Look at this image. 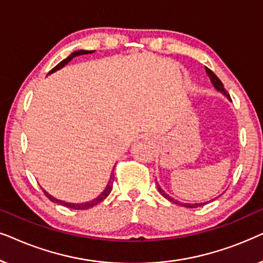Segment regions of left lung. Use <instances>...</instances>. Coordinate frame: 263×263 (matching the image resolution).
Segmentation results:
<instances>
[{
  "instance_id": "8db88e82",
  "label": "left lung",
  "mask_w": 263,
  "mask_h": 263,
  "mask_svg": "<svg viewBox=\"0 0 263 263\" xmlns=\"http://www.w3.org/2000/svg\"><path fill=\"white\" fill-rule=\"evenodd\" d=\"M206 73H207L208 77H210V80H211V82H212V85L214 86V88L217 89L218 92L222 93V95H224L229 100H231V98H230V95L228 93V91H226V89L224 88V85H222V82H221L220 80H219V78L217 77V75H215L211 69H208L207 67H206ZM156 182H157V181H156ZM157 188H158V190H159V193L161 194V195H163V196L165 197V199L168 200V201H170V202H172V203L179 204V206H182V207L196 208V207H201V206H203V204H206V202H201V203H184V202H179L178 200H175L174 197L170 196V195H168V194L165 193L164 190L161 189V186H160L159 184H158V182H157Z\"/></svg>"
}]
</instances>
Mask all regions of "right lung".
<instances>
[{
	"label": "right lung",
	"mask_w": 263,
	"mask_h": 263,
	"mask_svg": "<svg viewBox=\"0 0 263 263\" xmlns=\"http://www.w3.org/2000/svg\"><path fill=\"white\" fill-rule=\"evenodd\" d=\"M92 52H95V50H92V51H88V50H78V51L71 52L70 55L67 57V59H64V60L62 61V62H60L59 64H57V66H56L55 68H52V69L49 71V74L55 73L56 70H59V69H61V68H63L64 66H66V64H67L68 62H70V61L73 60L74 57L80 56V55H87V53H92ZM114 178H115L114 174H111V176H110V179H109V183H107L106 188L104 189V192H103L102 194H100V195H99L98 197H96L95 200H91V201H88V202H84V203H71V202H66V201L59 200V199H56V197H53L52 195H50V194H49V193H46L45 190H43V192H44V194L46 195V197H48V199H49L50 201H52V202H55V203H60V204H62V206H66V207H68V208H71V210H88V208L95 207L96 204H98L99 202H102V201H103L104 199H106L107 195H109V194L111 193V190H112Z\"/></svg>",
	"instance_id": "1"
}]
</instances>
